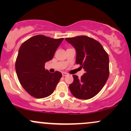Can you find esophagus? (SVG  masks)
Returning a JSON list of instances; mask_svg holds the SVG:
<instances>
[{
	"label": "esophagus",
	"instance_id": "esophagus-1",
	"mask_svg": "<svg viewBox=\"0 0 131 131\" xmlns=\"http://www.w3.org/2000/svg\"><path fill=\"white\" fill-rule=\"evenodd\" d=\"M67 75V73H65V72H63L62 73V76H66Z\"/></svg>",
	"mask_w": 131,
	"mask_h": 131
}]
</instances>
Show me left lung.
<instances>
[{"instance_id":"obj_1","label":"left lung","mask_w":131,"mask_h":131,"mask_svg":"<svg viewBox=\"0 0 131 131\" xmlns=\"http://www.w3.org/2000/svg\"><path fill=\"white\" fill-rule=\"evenodd\" d=\"M65 40L76 49V63L85 71L80 79L73 75L74 81L69 86L71 92L82 100L92 98L101 91L108 78V55L101 43L86 36Z\"/></svg>"}]
</instances>
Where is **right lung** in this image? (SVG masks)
Segmentation results:
<instances>
[{
    "label": "right lung",
    "mask_w": 131,
    "mask_h": 131,
    "mask_svg": "<svg viewBox=\"0 0 131 131\" xmlns=\"http://www.w3.org/2000/svg\"><path fill=\"white\" fill-rule=\"evenodd\" d=\"M63 38L55 39L37 35L22 43L15 63L18 79L24 89L36 99H42L53 92L62 74L50 73L45 63L53 58Z\"/></svg>",
    "instance_id": "add662e5"
}]
</instances>
